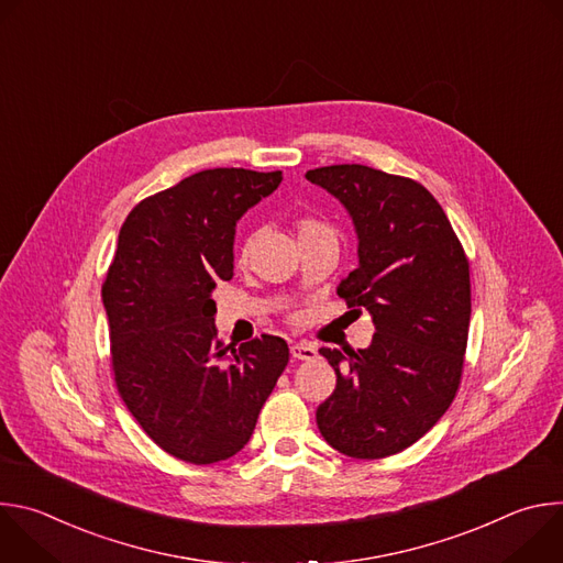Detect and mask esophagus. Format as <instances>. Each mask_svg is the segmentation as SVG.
Listing matches in <instances>:
<instances>
[{
  "label": "esophagus",
  "instance_id": "1",
  "mask_svg": "<svg viewBox=\"0 0 563 563\" xmlns=\"http://www.w3.org/2000/svg\"><path fill=\"white\" fill-rule=\"evenodd\" d=\"M316 347L313 345H309V343H294L291 345V356L296 358V361H311V358H316Z\"/></svg>",
  "mask_w": 563,
  "mask_h": 563
}]
</instances>
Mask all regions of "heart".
Listing matches in <instances>:
<instances>
[{"label":"heart","mask_w":563,"mask_h":563,"mask_svg":"<svg viewBox=\"0 0 563 563\" xmlns=\"http://www.w3.org/2000/svg\"><path fill=\"white\" fill-rule=\"evenodd\" d=\"M313 233H332V235H334V231H332L328 224L318 222V220H302V222L298 224V238H302V235H313ZM250 247H252V240H247V243H245L243 256H247Z\"/></svg>","instance_id":"b5f03b06"}]
</instances>
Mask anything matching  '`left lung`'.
Masks as SVG:
<instances>
[{"label":"left lung","mask_w":563,"mask_h":563,"mask_svg":"<svg viewBox=\"0 0 563 563\" xmlns=\"http://www.w3.org/2000/svg\"><path fill=\"white\" fill-rule=\"evenodd\" d=\"M350 213L358 267L336 294L367 309L365 350L323 354L336 389L316 410L323 439L354 459H383L417 443L459 389L470 328V267L434 196L419 183L365 165L305 174Z\"/></svg>","instance_id":"obj_1"}]
</instances>
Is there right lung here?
I'll list each match as a JSON object with an SVG mask.
<instances>
[{"mask_svg": "<svg viewBox=\"0 0 563 563\" xmlns=\"http://www.w3.org/2000/svg\"><path fill=\"white\" fill-rule=\"evenodd\" d=\"M280 172L207 169L126 216L102 285L115 383L142 430L207 465L243 450L289 361L280 336L238 350L216 332L218 280L233 276L235 224Z\"/></svg>", "mask_w": 563, "mask_h": 563, "instance_id": "right-lung-1", "label": "right lung"}]
</instances>
